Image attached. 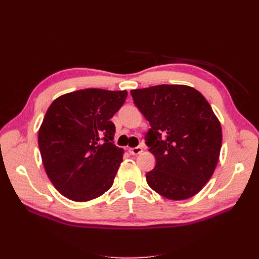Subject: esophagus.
Returning <instances> with one entry per match:
<instances>
[{
    "mask_svg": "<svg viewBox=\"0 0 259 259\" xmlns=\"http://www.w3.org/2000/svg\"><path fill=\"white\" fill-rule=\"evenodd\" d=\"M128 152L133 155H136V154H139V153L143 152V148L140 146H137V147H134V148H130Z\"/></svg>",
    "mask_w": 259,
    "mask_h": 259,
    "instance_id": "esophagus-1",
    "label": "esophagus"
}]
</instances>
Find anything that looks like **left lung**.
Masks as SVG:
<instances>
[{
    "instance_id": "left-lung-1",
    "label": "left lung",
    "mask_w": 259,
    "mask_h": 259,
    "mask_svg": "<svg viewBox=\"0 0 259 259\" xmlns=\"http://www.w3.org/2000/svg\"><path fill=\"white\" fill-rule=\"evenodd\" d=\"M150 123L146 145L156 160L148 185L169 200L197 194L213 175L222 148V126L200 92L186 85L131 91Z\"/></svg>"
}]
</instances>
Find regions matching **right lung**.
<instances>
[{"mask_svg":"<svg viewBox=\"0 0 259 259\" xmlns=\"http://www.w3.org/2000/svg\"><path fill=\"white\" fill-rule=\"evenodd\" d=\"M126 91L86 89L53 101L38 131L43 165L54 187L66 198L86 202L110 189L122 162L114 145L111 117Z\"/></svg>","mask_w":259,"mask_h":259,"instance_id":"add662e5","label":"right lung"}]
</instances>
